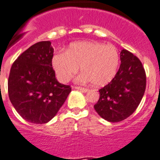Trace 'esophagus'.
I'll return each instance as SVG.
<instances>
[{"label":"esophagus","instance_id":"1","mask_svg":"<svg viewBox=\"0 0 160 160\" xmlns=\"http://www.w3.org/2000/svg\"><path fill=\"white\" fill-rule=\"evenodd\" d=\"M73 88H75V89H77V90H79V91H81V92H88V88H81V87H74Z\"/></svg>","mask_w":160,"mask_h":160}]
</instances>
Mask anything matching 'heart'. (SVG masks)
Instances as JSON below:
<instances>
[{
  "mask_svg": "<svg viewBox=\"0 0 160 160\" xmlns=\"http://www.w3.org/2000/svg\"><path fill=\"white\" fill-rule=\"evenodd\" d=\"M119 62L118 50L113 45L90 41L73 42L65 52H58L52 58V66L61 82H68L80 66L82 73L78 81H91L96 87L105 86L113 80Z\"/></svg>",
  "mask_w": 160,
  "mask_h": 160,
  "instance_id": "obj_1",
  "label": "heart"
}]
</instances>
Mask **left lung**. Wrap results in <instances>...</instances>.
I'll return each mask as SVG.
<instances>
[{"label": "left lung", "instance_id": "8db88e82", "mask_svg": "<svg viewBox=\"0 0 160 160\" xmlns=\"http://www.w3.org/2000/svg\"><path fill=\"white\" fill-rule=\"evenodd\" d=\"M119 69L109 84L99 90L100 99L94 108L99 115L112 122L132 115L142 101L146 87L142 62L127 50L120 53Z\"/></svg>", "mask_w": 160, "mask_h": 160}]
</instances>
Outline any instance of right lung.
Segmentation results:
<instances>
[{"label":"right lung","mask_w":160,"mask_h":160,"mask_svg":"<svg viewBox=\"0 0 160 160\" xmlns=\"http://www.w3.org/2000/svg\"><path fill=\"white\" fill-rule=\"evenodd\" d=\"M53 53L51 42H39L21 54L10 68V102L19 115L32 123L43 124L52 119L72 90L55 78Z\"/></svg>","instance_id":"add662e5"}]
</instances>
